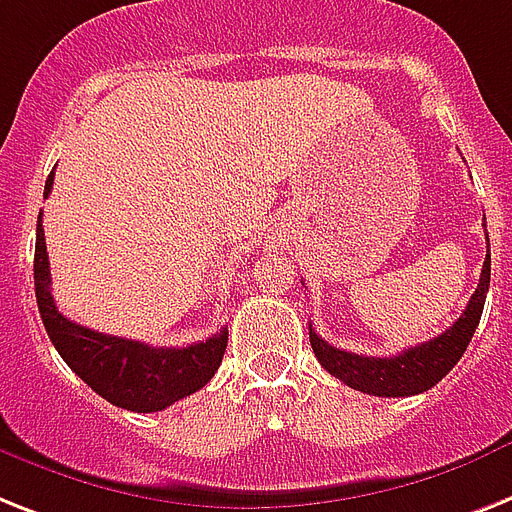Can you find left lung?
Segmentation results:
<instances>
[{
    "label": "left lung",
    "instance_id": "8db88e82",
    "mask_svg": "<svg viewBox=\"0 0 512 512\" xmlns=\"http://www.w3.org/2000/svg\"><path fill=\"white\" fill-rule=\"evenodd\" d=\"M489 276H492V257H489V236H486V257L479 286H476L473 297L468 299L463 315L444 334L434 336V339L418 344V347H410L400 355L368 357L336 350L310 328V344H313L315 357L331 376H336L339 381H344V384L363 394L410 397V394L429 392L431 386L439 384L458 365L465 347L471 342L473 331L481 321V313H484Z\"/></svg>",
    "mask_w": 512,
    "mask_h": 512
}]
</instances>
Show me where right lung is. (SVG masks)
I'll return each mask as SVG.
<instances>
[{
	"mask_svg": "<svg viewBox=\"0 0 512 512\" xmlns=\"http://www.w3.org/2000/svg\"><path fill=\"white\" fill-rule=\"evenodd\" d=\"M54 184V170L49 173L44 197ZM33 284L36 302L49 339L70 371L105 397L112 405L134 413H157L173 402L199 392L220 368L228 344V331L210 336L205 342L189 347H149L144 342L123 339L78 326L54 307L49 255L44 242L41 215L36 223V255H33Z\"/></svg>",
	"mask_w": 512,
	"mask_h": 512,
	"instance_id": "1",
	"label": "right lung"
}]
</instances>
